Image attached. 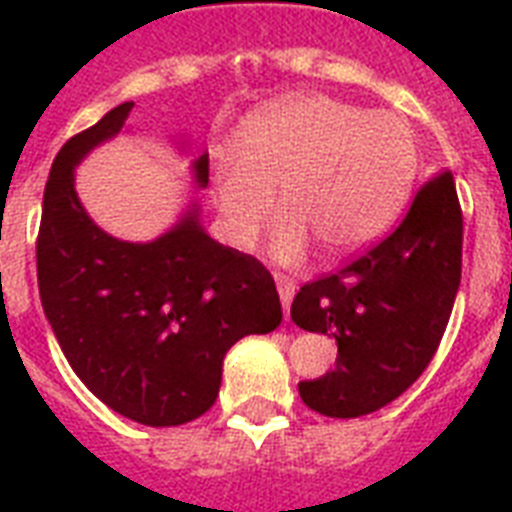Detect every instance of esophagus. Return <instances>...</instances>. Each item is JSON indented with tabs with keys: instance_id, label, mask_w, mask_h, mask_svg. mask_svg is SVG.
Returning a JSON list of instances; mask_svg holds the SVG:
<instances>
[{
	"instance_id": "obj_1",
	"label": "esophagus",
	"mask_w": 512,
	"mask_h": 512,
	"mask_svg": "<svg viewBox=\"0 0 512 512\" xmlns=\"http://www.w3.org/2000/svg\"><path fill=\"white\" fill-rule=\"evenodd\" d=\"M276 287H279L281 297V308H284V316L289 319V305H292V297H295V284L284 276H276Z\"/></svg>"
}]
</instances>
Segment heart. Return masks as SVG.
<instances>
[{
  "label": "heart",
  "mask_w": 512,
  "mask_h": 512,
  "mask_svg": "<svg viewBox=\"0 0 512 512\" xmlns=\"http://www.w3.org/2000/svg\"><path fill=\"white\" fill-rule=\"evenodd\" d=\"M420 146L412 124L329 95H300L257 108L244 119L236 148L212 156V188L225 236L252 249L281 220L271 255L300 265L313 241L345 260L393 228L412 199Z\"/></svg>",
  "instance_id": "obj_1"
}]
</instances>
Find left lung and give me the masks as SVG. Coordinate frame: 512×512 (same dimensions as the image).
Instances as JSON below:
<instances>
[{"label": "left lung", "instance_id": "1", "mask_svg": "<svg viewBox=\"0 0 512 512\" xmlns=\"http://www.w3.org/2000/svg\"><path fill=\"white\" fill-rule=\"evenodd\" d=\"M460 273L462 212L444 172L414 196L388 239L295 295L297 327L337 340L335 369L297 385L305 406L350 420L396 401L436 353Z\"/></svg>", "mask_w": 512, "mask_h": 512}]
</instances>
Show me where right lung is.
I'll return each instance as SVG.
<instances>
[{
    "instance_id": "add662e5",
    "label": "right lung",
    "mask_w": 512,
    "mask_h": 512,
    "mask_svg": "<svg viewBox=\"0 0 512 512\" xmlns=\"http://www.w3.org/2000/svg\"><path fill=\"white\" fill-rule=\"evenodd\" d=\"M135 103L111 108L60 148L44 188L36 276L44 316L76 377L114 412L172 428L215 404L233 342L281 324L271 273L217 244L191 199L154 241H122L100 228L76 193V167L122 135ZM191 154L188 140H177ZM207 188L209 156L191 162Z\"/></svg>"
}]
</instances>
